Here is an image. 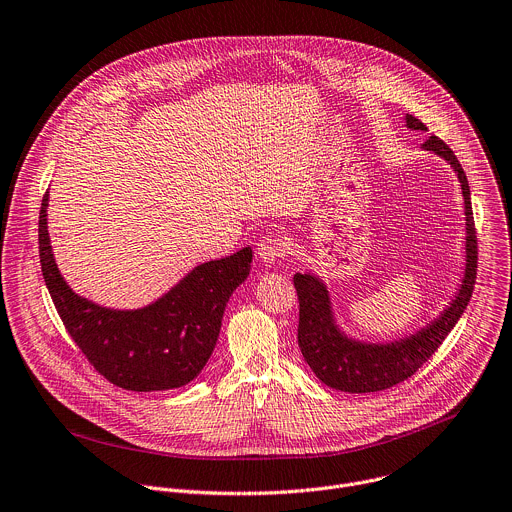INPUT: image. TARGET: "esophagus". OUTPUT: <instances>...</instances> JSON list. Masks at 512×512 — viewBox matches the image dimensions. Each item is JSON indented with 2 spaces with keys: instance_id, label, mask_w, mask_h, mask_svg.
<instances>
[{
  "instance_id": "obj_1",
  "label": "esophagus",
  "mask_w": 512,
  "mask_h": 512,
  "mask_svg": "<svg viewBox=\"0 0 512 512\" xmlns=\"http://www.w3.org/2000/svg\"><path fill=\"white\" fill-rule=\"evenodd\" d=\"M257 255L265 263H275L277 259H281L285 255V239L281 235H265L257 243Z\"/></svg>"
}]
</instances>
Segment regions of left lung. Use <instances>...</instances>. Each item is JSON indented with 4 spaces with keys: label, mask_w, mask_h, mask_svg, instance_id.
I'll return each instance as SVG.
<instances>
[{
    "label": "left lung",
    "mask_w": 512,
    "mask_h": 512,
    "mask_svg": "<svg viewBox=\"0 0 512 512\" xmlns=\"http://www.w3.org/2000/svg\"><path fill=\"white\" fill-rule=\"evenodd\" d=\"M406 124L412 130H428L426 124L412 114L406 116ZM422 146L440 154L454 166L462 187L466 213V271L462 287L450 307H446L444 313L428 327L406 339H400V342L376 346L360 344L339 331L333 323L325 285L311 273H295L293 285L299 297L297 342L307 366L329 388L352 394H368L402 384L414 376L418 368H422L424 362H428V358L440 348L472 297L476 283L478 243L472 217L470 187L456 154L444 140L432 134Z\"/></svg>",
    "instance_id": "8db88e82"
}]
</instances>
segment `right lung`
<instances>
[{"label":"right lung","instance_id":"right-lung-1","mask_svg":"<svg viewBox=\"0 0 512 512\" xmlns=\"http://www.w3.org/2000/svg\"><path fill=\"white\" fill-rule=\"evenodd\" d=\"M48 193L40 209L42 275L66 331L110 384L132 392L173 390L195 380L211 358L231 293L247 279L249 247L195 267L148 307L116 311L76 295L62 279L46 225Z\"/></svg>","mask_w":512,"mask_h":512}]
</instances>
